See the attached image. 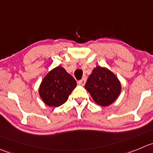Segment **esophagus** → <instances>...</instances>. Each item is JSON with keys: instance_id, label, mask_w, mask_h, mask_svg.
<instances>
[{"instance_id": "obj_1", "label": "esophagus", "mask_w": 153, "mask_h": 153, "mask_svg": "<svg viewBox=\"0 0 153 153\" xmlns=\"http://www.w3.org/2000/svg\"><path fill=\"white\" fill-rule=\"evenodd\" d=\"M85 82H86V78L83 77L81 80H79V82H78V83H79L80 85H82V86H83V85L85 84Z\"/></svg>"}]
</instances>
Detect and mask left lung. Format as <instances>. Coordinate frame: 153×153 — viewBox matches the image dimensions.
<instances>
[{
	"label": "left lung",
	"instance_id": "left-lung-1",
	"mask_svg": "<svg viewBox=\"0 0 153 153\" xmlns=\"http://www.w3.org/2000/svg\"><path fill=\"white\" fill-rule=\"evenodd\" d=\"M85 88L96 104L107 107L114 102L121 92V83L115 74L105 68L97 66L87 79Z\"/></svg>",
	"mask_w": 153,
	"mask_h": 153
}]
</instances>
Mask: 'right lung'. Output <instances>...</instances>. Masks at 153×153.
I'll return each instance as SVG.
<instances>
[{
	"label": "right lung",
	"mask_w": 153,
	"mask_h": 153,
	"mask_svg": "<svg viewBox=\"0 0 153 153\" xmlns=\"http://www.w3.org/2000/svg\"><path fill=\"white\" fill-rule=\"evenodd\" d=\"M76 86V82L62 67H56L43 78L39 88L41 99L49 107H59L66 102Z\"/></svg>",
	"instance_id": "add662e5"
}]
</instances>
